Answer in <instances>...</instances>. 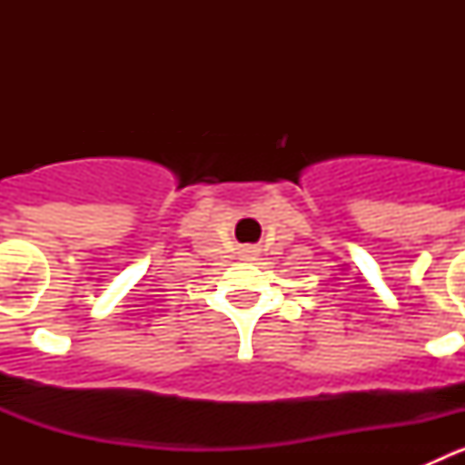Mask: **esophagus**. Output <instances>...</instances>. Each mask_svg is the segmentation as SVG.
Segmentation results:
<instances>
[{
  "instance_id": "1",
  "label": "esophagus",
  "mask_w": 465,
  "mask_h": 465,
  "mask_svg": "<svg viewBox=\"0 0 465 465\" xmlns=\"http://www.w3.org/2000/svg\"><path fill=\"white\" fill-rule=\"evenodd\" d=\"M242 256H244V258H256V252H253V249H244V252H242Z\"/></svg>"
}]
</instances>
